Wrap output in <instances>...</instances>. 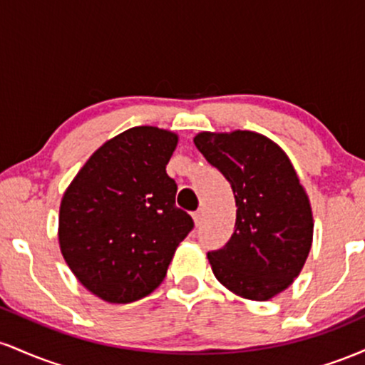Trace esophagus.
I'll list each match as a JSON object with an SVG mask.
<instances>
[{"label": "esophagus", "instance_id": "obj_1", "mask_svg": "<svg viewBox=\"0 0 365 365\" xmlns=\"http://www.w3.org/2000/svg\"><path fill=\"white\" fill-rule=\"evenodd\" d=\"M192 217H194V223H195V226H199L200 223H202V220H204V212H202V209H199V211H195L194 215H192Z\"/></svg>", "mask_w": 365, "mask_h": 365}]
</instances>
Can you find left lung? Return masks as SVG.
<instances>
[{
    "label": "left lung",
    "instance_id": "obj_1",
    "mask_svg": "<svg viewBox=\"0 0 365 365\" xmlns=\"http://www.w3.org/2000/svg\"><path fill=\"white\" fill-rule=\"evenodd\" d=\"M194 144L237 204L232 238L207 252L212 273L238 297L273 299L300 274L312 245V209L295 168L278 144L249 130L200 132Z\"/></svg>",
    "mask_w": 365,
    "mask_h": 365
}]
</instances>
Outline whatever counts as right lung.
Listing matches in <instances>:
<instances>
[{
  "mask_svg": "<svg viewBox=\"0 0 365 365\" xmlns=\"http://www.w3.org/2000/svg\"><path fill=\"white\" fill-rule=\"evenodd\" d=\"M177 144L170 130H125L87 159L63 194V257L78 282L106 302H135L156 290L194 228L175 206L177 183L166 173Z\"/></svg>",
  "mask_w": 365,
  "mask_h": 365,
  "instance_id": "1",
  "label": "right lung"
}]
</instances>
